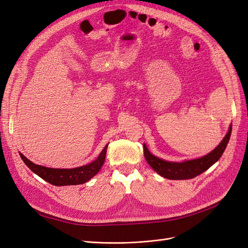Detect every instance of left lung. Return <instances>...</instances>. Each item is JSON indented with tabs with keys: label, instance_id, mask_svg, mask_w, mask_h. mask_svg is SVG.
<instances>
[{
	"label": "left lung",
	"instance_id": "1",
	"mask_svg": "<svg viewBox=\"0 0 248 248\" xmlns=\"http://www.w3.org/2000/svg\"><path fill=\"white\" fill-rule=\"evenodd\" d=\"M231 133L232 124L229 127V130L228 133L226 134V137H224L223 140L219 142V145L207 155L199 157V158L184 160L181 162L168 161L153 155L149 151L145 144L144 155L147 162L150 164V167H151L157 174L163 178H167L170 180L192 179L201 175L202 172H204L210 167H212L216 161H218V159L220 158L222 153L224 152V150H226L228 146V142L231 138Z\"/></svg>",
	"mask_w": 248,
	"mask_h": 248
}]
</instances>
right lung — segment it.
<instances>
[{"mask_svg": "<svg viewBox=\"0 0 248 248\" xmlns=\"http://www.w3.org/2000/svg\"><path fill=\"white\" fill-rule=\"evenodd\" d=\"M107 145L103 148L100 154L97 158L91 163H88L86 166H81L74 169H52L35 164L31 160H29L25 155L19 153L22 161L26 163V166L31 170L36 175H38L46 182L55 185V186H67V185H78L84 184L91 180L97 172H98L103 166L107 155Z\"/></svg>", "mask_w": 248, "mask_h": 248, "instance_id": "obj_1", "label": "right lung"}]
</instances>
